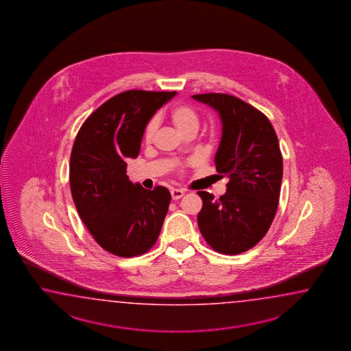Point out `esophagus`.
Returning <instances> with one entry per match:
<instances>
[{
  "label": "esophagus",
  "instance_id": "obj_1",
  "mask_svg": "<svg viewBox=\"0 0 351 351\" xmlns=\"http://www.w3.org/2000/svg\"><path fill=\"white\" fill-rule=\"evenodd\" d=\"M171 194H172L173 199L177 201V199H180V198L184 195V192H183L182 189H172Z\"/></svg>",
  "mask_w": 351,
  "mask_h": 351
}]
</instances>
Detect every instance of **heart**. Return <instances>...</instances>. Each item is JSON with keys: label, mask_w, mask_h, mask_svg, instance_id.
Segmentation results:
<instances>
[{"label": "heart", "mask_w": 351, "mask_h": 351, "mask_svg": "<svg viewBox=\"0 0 351 351\" xmlns=\"http://www.w3.org/2000/svg\"><path fill=\"white\" fill-rule=\"evenodd\" d=\"M169 117H171L174 127L177 128L182 134H184L186 132L191 130V129L197 130L198 125H199L198 112L192 105H176L171 110ZM156 128H157V121L154 119L150 120L148 125L145 128V132H144V139L147 142L152 141L154 132H156Z\"/></svg>", "instance_id": "b5f03b06"}]
</instances>
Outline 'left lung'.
<instances>
[{"label":"left lung","mask_w":351,"mask_h":351,"mask_svg":"<svg viewBox=\"0 0 351 351\" xmlns=\"http://www.w3.org/2000/svg\"><path fill=\"white\" fill-rule=\"evenodd\" d=\"M194 100L213 108L222 121L217 149V172L227 177V191L218 199L198 192L202 236L219 254H239L256 246L276 215L282 156L275 129L263 112L227 94H199Z\"/></svg>","instance_id":"1"}]
</instances>
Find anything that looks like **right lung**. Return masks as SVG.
Listing matches in <instances>:
<instances>
[{
  "label": "right lung",
  "mask_w": 351,
  "mask_h": 351,
  "mask_svg": "<svg viewBox=\"0 0 351 351\" xmlns=\"http://www.w3.org/2000/svg\"><path fill=\"white\" fill-rule=\"evenodd\" d=\"M177 91L128 90L109 99L84 121L70 158L75 207L105 251L134 257L154 246L171 193L133 184L127 160L138 157L147 124Z\"/></svg>",
  "instance_id": "1"
}]
</instances>
